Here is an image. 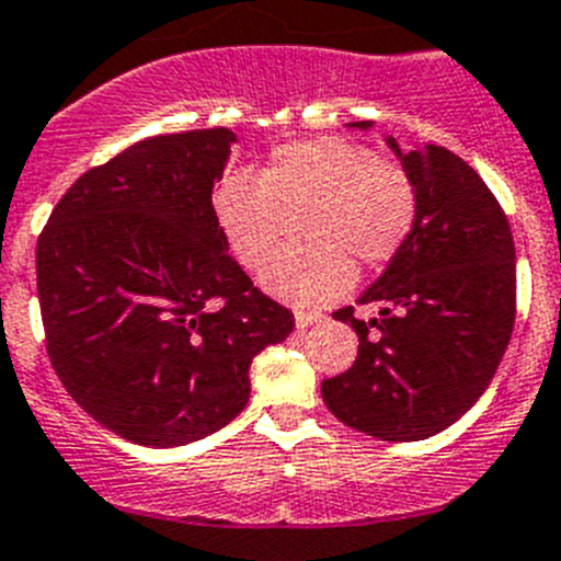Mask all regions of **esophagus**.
I'll list each match as a JSON object with an SVG mask.
<instances>
[{"mask_svg": "<svg viewBox=\"0 0 561 561\" xmlns=\"http://www.w3.org/2000/svg\"><path fill=\"white\" fill-rule=\"evenodd\" d=\"M314 322H322L320 311H306V308H297V311H295V325L297 328H308V325H314Z\"/></svg>", "mask_w": 561, "mask_h": 561, "instance_id": "34e87169", "label": "esophagus"}]
</instances>
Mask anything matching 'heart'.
Masks as SVG:
<instances>
[{"label":"heart","instance_id":"b5f03b06","mask_svg":"<svg viewBox=\"0 0 561 561\" xmlns=\"http://www.w3.org/2000/svg\"><path fill=\"white\" fill-rule=\"evenodd\" d=\"M219 228L247 270L277 255L297 222L306 239L264 272V286L297 302L351 289L356 266L398 255L417 222V186L400 163L347 138L320 136L272 150L255 178H230L214 199Z\"/></svg>","mask_w":561,"mask_h":561}]
</instances>
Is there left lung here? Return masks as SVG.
<instances>
[{"label":"left lung","mask_w":561,"mask_h":561,"mask_svg":"<svg viewBox=\"0 0 561 561\" xmlns=\"http://www.w3.org/2000/svg\"><path fill=\"white\" fill-rule=\"evenodd\" d=\"M387 144L417 186V222L358 297L381 302V317L356 320L353 306L333 314L358 333V356L322 381V400L362 434L417 442L465 417L495 378L515 325V239L470 163L436 144Z\"/></svg>","instance_id":"8db88e82"}]
</instances>
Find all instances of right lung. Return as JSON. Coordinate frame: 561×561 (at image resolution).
Instances as JSON below:
<instances>
[{"label": "right lung", "instance_id": "1", "mask_svg": "<svg viewBox=\"0 0 561 561\" xmlns=\"http://www.w3.org/2000/svg\"><path fill=\"white\" fill-rule=\"evenodd\" d=\"M236 133L136 141L89 169L38 236L46 353L100 425L178 448L239 417L250 364L295 328L228 255L210 203Z\"/></svg>", "mask_w": 561, "mask_h": 561}]
</instances>
